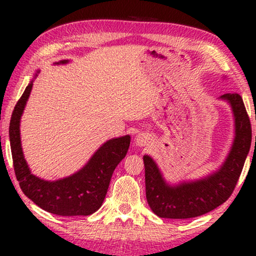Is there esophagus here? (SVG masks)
I'll list each match as a JSON object with an SVG mask.
<instances>
[{
  "label": "esophagus",
  "mask_w": 256,
  "mask_h": 256,
  "mask_svg": "<svg viewBox=\"0 0 256 256\" xmlns=\"http://www.w3.org/2000/svg\"><path fill=\"white\" fill-rule=\"evenodd\" d=\"M150 135L148 132H141V134H138L136 136V144L140 146H148V143L150 142Z\"/></svg>",
  "instance_id": "1"
}]
</instances>
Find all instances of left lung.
<instances>
[{
    "label": "left lung",
    "instance_id": "obj_1",
    "mask_svg": "<svg viewBox=\"0 0 256 256\" xmlns=\"http://www.w3.org/2000/svg\"><path fill=\"white\" fill-rule=\"evenodd\" d=\"M220 98L232 106L236 118V138L227 160L216 172L204 180L170 186L164 182L152 157H143L146 202L152 212L160 218L188 219L202 216L224 204L236 188L250 152L252 124L239 94L226 93Z\"/></svg>",
    "mask_w": 256,
    "mask_h": 256
}]
</instances>
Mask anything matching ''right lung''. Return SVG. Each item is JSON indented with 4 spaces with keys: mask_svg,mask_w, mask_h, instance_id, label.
Masks as SVG:
<instances>
[{
    "mask_svg": "<svg viewBox=\"0 0 256 256\" xmlns=\"http://www.w3.org/2000/svg\"><path fill=\"white\" fill-rule=\"evenodd\" d=\"M60 62H66L62 60ZM32 82L17 101L9 126L14 170L23 194L44 211L62 216H90L100 208L106 197L115 168L127 155L130 136L107 141L94 154L90 162L72 176L48 182L31 174L24 160L20 138V120Z\"/></svg>",
    "mask_w": 256,
    "mask_h": 256,
    "instance_id": "right-lung-1",
    "label": "right lung"
}]
</instances>
